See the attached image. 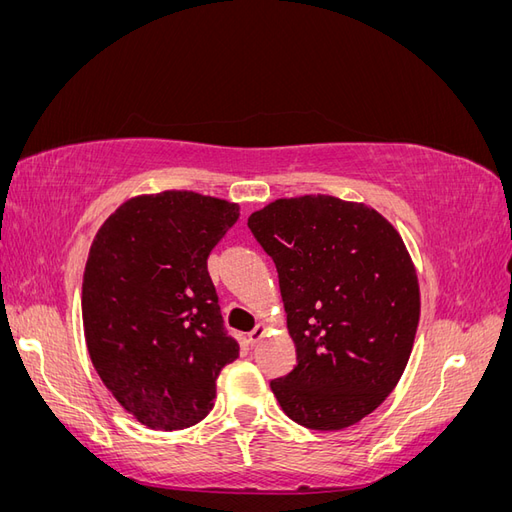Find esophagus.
<instances>
[{
	"instance_id": "esophagus-1",
	"label": "esophagus",
	"mask_w": 512,
	"mask_h": 512,
	"mask_svg": "<svg viewBox=\"0 0 512 512\" xmlns=\"http://www.w3.org/2000/svg\"><path fill=\"white\" fill-rule=\"evenodd\" d=\"M265 333H267V327H265V324H256V329L247 333V344H250V346L254 348V346L260 342L262 335H265Z\"/></svg>"
}]
</instances>
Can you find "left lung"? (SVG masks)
<instances>
[{
    "label": "left lung",
    "mask_w": 512,
    "mask_h": 512,
    "mask_svg": "<svg viewBox=\"0 0 512 512\" xmlns=\"http://www.w3.org/2000/svg\"><path fill=\"white\" fill-rule=\"evenodd\" d=\"M277 269L297 365L271 380L307 429L359 423L391 395L418 327V282L397 230L333 196L282 198L247 220Z\"/></svg>",
    "instance_id": "left-lung-1"
}]
</instances>
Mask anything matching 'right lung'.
<instances>
[{"label": "right lung", "instance_id": "obj_1", "mask_svg": "<svg viewBox=\"0 0 512 512\" xmlns=\"http://www.w3.org/2000/svg\"><path fill=\"white\" fill-rule=\"evenodd\" d=\"M239 207L194 192L138 196L104 222L83 275V327L98 376L151 429L211 412L215 380L239 356L207 258Z\"/></svg>", "mask_w": 512, "mask_h": 512}]
</instances>
